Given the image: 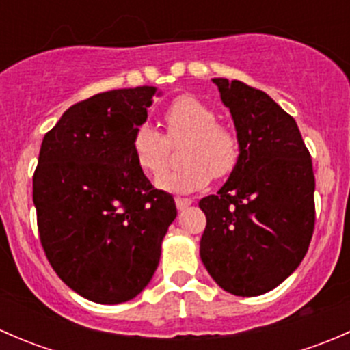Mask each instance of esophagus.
Here are the masks:
<instances>
[{"mask_svg": "<svg viewBox=\"0 0 350 350\" xmlns=\"http://www.w3.org/2000/svg\"><path fill=\"white\" fill-rule=\"evenodd\" d=\"M191 203H193L191 198H179V196L176 198V206H178L179 211L186 210V208H188Z\"/></svg>", "mask_w": 350, "mask_h": 350, "instance_id": "esophagus-1", "label": "esophagus"}]
</instances>
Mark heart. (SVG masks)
I'll list each match as a JSON object with an SVG mask.
<instances>
[{"mask_svg": "<svg viewBox=\"0 0 350 350\" xmlns=\"http://www.w3.org/2000/svg\"><path fill=\"white\" fill-rule=\"evenodd\" d=\"M217 111L195 96H179L164 111L165 139L154 126L142 125L132 140L133 157L144 172L159 176L169 164V143L186 140L181 150L185 164L164 172L159 188L172 193H191L211 181L227 178L241 159L237 132L217 122Z\"/></svg>", "mask_w": 350, "mask_h": 350, "instance_id": "obj_1", "label": "heart"}]
</instances>
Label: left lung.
I'll return each mask as SVG.
<instances>
[{
  "mask_svg": "<svg viewBox=\"0 0 350 350\" xmlns=\"http://www.w3.org/2000/svg\"><path fill=\"white\" fill-rule=\"evenodd\" d=\"M230 109L241 159L217 195L204 196L200 256L235 296L280 286L305 257L315 227L312 157L295 118L264 91L215 77Z\"/></svg>",
  "mask_w": 350,
  "mask_h": 350,
  "instance_id": "obj_1",
  "label": "left lung"
}]
</instances>
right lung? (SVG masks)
I'll return each mask as SVG.
<instances>
[{"label": "right lung", "mask_w": 350, "mask_h": 350, "mask_svg": "<svg viewBox=\"0 0 350 350\" xmlns=\"http://www.w3.org/2000/svg\"><path fill=\"white\" fill-rule=\"evenodd\" d=\"M155 91L94 94L66 109L42 140L33 174L42 247L57 276L94 303L129 301L149 284L178 215L132 150Z\"/></svg>", "instance_id": "obj_1"}]
</instances>
